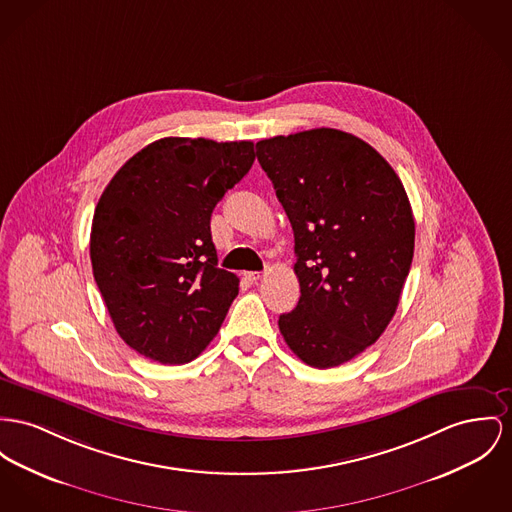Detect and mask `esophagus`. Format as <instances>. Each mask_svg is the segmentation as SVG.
<instances>
[{
	"label": "esophagus",
	"mask_w": 512,
	"mask_h": 512,
	"mask_svg": "<svg viewBox=\"0 0 512 512\" xmlns=\"http://www.w3.org/2000/svg\"><path fill=\"white\" fill-rule=\"evenodd\" d=\"M246 277H248V279H250V281H254V283H256V281H260V279H262V277H264V273L248 272V273H246Z\"/></svg>",
	"instance_id": "esophagus-1"
}]
</instances>
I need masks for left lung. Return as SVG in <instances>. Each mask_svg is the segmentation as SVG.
Segmentation results:
<instances>
[{"label": "left lung", "instance_id": "1", "mask_svg": "<svg viewBox=\"0 0 512 512\" xmlns=\"http://www.w3.org/2000/svg\"><path fill=\"white\" fill-rule=\"evenodd\" d=\"M256 155L295 235L301 299L279 332L310 367H338L398 308L415 244L408 194L376 149L334 128L262 139Z\"/></svg>", "mask_w": 512, "mask_h": 512}]
</instances>
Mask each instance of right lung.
<instances>
[{
	"mask_svg": "<svg viewBox=\"0 0 512 512\" xmlns=\"http://www.w3.org/2000/svg\"><path fill=\"white\" fill-rule=\"evenodd\" d=\"M252 141L163 137L104 188L91 264L118 336L163 365L196 359L239 295L217 268L211 213L254 163Z\"/></svg>",
	"mask_w": 512,
	"mask_h": 512,
	"instance_id": "1",
	"label": "right lung"
}]
</instances>
